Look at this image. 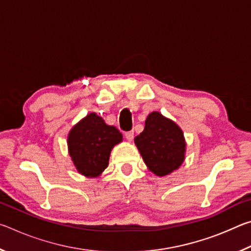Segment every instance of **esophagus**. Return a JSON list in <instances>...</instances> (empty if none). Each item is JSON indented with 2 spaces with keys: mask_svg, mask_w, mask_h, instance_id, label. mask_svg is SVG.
<instances>
[{
  "mask_svg": "<svg viewBox=\"0 0 251 251\" xmlns=\"http://www.w3.org/2000/svg\"><path fill=\"white\" fill-rule=\"evenodd\" d=\"M125 137H126V139L127 141H131V139L134 138V130H128V131H126L125 133Z\"/></svg>",
  "mask_w": 251,
  "mask_h": 251,
  "instance_id": "1",
  "label": "esophagus"
}]
</instances>
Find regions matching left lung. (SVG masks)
Returning a JSON list of instances; mask_svg holds the SVG:
<instances>
[{"instance_id": "left-lung-1", "label": "left lung", "mask_w": 251, "mask_h": 251, "mask_svg": "<svg viewBox=\"0 0 251 251\" xmlns=\"http://www.w3.org/2000/svg\"><path fill=\"white\" fill-rule=\"evenodd\" d=\"M135 144L151 171L165 176L180 166L185 158V139L181 129L158 112H152L145 128L135 137Z\"/></svg>"}]
</instances>
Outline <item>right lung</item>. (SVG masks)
<instances>
[{
	"mask_svg": "<svg viewBox=\"0 0 251 251\" xmlns=\"http://www.w3.org/2000/svg\"><path fill=\"white\" fill-rule=\"evenodd\" d=\"M116 127L105 124L103 118L91 113L73 127L69 135V150L78 173L96 177L108 166L112 148L122 142Z\"/></svg>",
	"mask_w": 251,
	"mask_h": 251,
	"instance_id": "1",
	"label": "right lung"
}]
</instances>
